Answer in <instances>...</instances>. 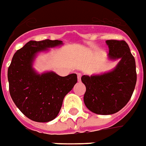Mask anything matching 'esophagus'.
I'll return each instance as SVG.
<instances>
[{"label": "esophagus", "mask_w": 146, "mask_h": 146, "mask_svg": "<svg viewBox=\"0 0 146 146\" xmlns=\"http://www.w3.org/2000/svg\"><path fill=\"white\" fill-rule=\"evenodd\" d=\"M77 77H78V81H79V82H80V81H81V77H82V75L79 73V74L77 75Z\"/></svg>", "instance_id": "34e87169"}]
</instances>
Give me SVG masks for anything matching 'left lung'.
Here are the masks:
<instances>
[{"label":"left lung","instance_id":"1","mask_svg":"<svg viewBox=\"0 0 146 146\" xmlns=\"http://www.w3.org/2000/svg\"><path fill=\"white\" fill-rule=\"evenodd\" d=\"M108 57L120 59L116 67L102 75H83L86 86L83 101L91 112L108 115L118 112L132 96L137 82L136 63L125 40H109Z\"/></svg>","mask_w":146,"mask_h":146}]
</instances>
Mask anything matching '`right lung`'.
Instances as JSON below:
<instances>
[{"label": "right lung", "mask_w": 146, "mask_h": 146, "mask_svg": "<svg viewBox=\"0 0 146 146\" xmlns=\"http://www.w3.org/2000/svg\"><path fill=\"white\" fill-rule=\"evenodd\" d=\"M63 44L61 40L29 41L14 54L8 69L9 93L22 113L33 121L56 118L66 94L77 83L76 74L60 76L53 71L38 74L33 63L38 52Z\"/></svg>", "instance_id": "add662e5"}]
</instances>
